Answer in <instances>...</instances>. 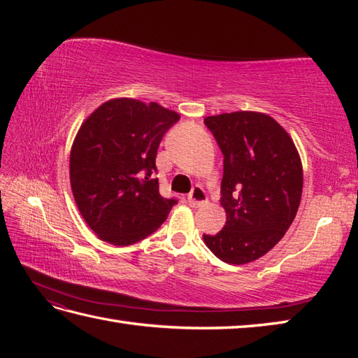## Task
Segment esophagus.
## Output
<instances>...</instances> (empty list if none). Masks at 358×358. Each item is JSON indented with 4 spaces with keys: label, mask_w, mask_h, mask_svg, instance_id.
<instances>
[{
    "label": "esophagus",
    "mask_w": 358,
    "mask_h": 358,
    "mask_svg": "<svg viewBox=\"0 0 358 358\" xmlns=\"http://www.w3.org/2000/svg\"><path fill=\"white\" fill-rule=\"evenodd\" d=\"M187 203L191 204L192 208H201L208 203V195L203 191V187L196 186L194 187V191L187 195Z\"/></svg>",
    "instance_id": "1"
}]
</instances>
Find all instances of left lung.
<instances>
[{
  "instance_id": "8db88e82",
  "label": "left lung",
  "mask_w": 358,
  "mask_h": 358,
  "mask_svg": "<svg viewBox=\"0 0 358 358\" xmlns=\"http://www.w3.org/2000/svg\"><path fill=\"white\" fill-rule=\"evenodd\" d=\"M222 149V206L226 223L203 235L220 260L245 264L283 238L300 206L303 166L291 136L272 117L238 110L206 117Z\"/></svg>"
}]
</instances>
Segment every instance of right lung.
Instances as JSON below:
<instances>
[{
	"label": "right lung",
	"instance_id": "right-lung-1",
	"mask_svg": "<svg viewBox=\"0 0 358 358\" xmlns=\"http://www.w3.org/2000/svg\"><path fill=\"white\" fill-rule=\"evenodd\" d=\"M180 120L157 103L113 98L81 124L71 149L75 203L98 238L129 246L157 231L177 200L158 191L155 158Z\"/></svg>",
	"mask_w": 358,
	"mask_h": 358
}]
</instances>
